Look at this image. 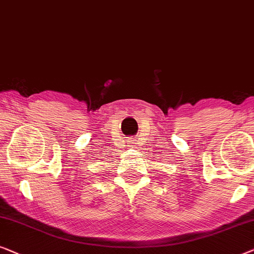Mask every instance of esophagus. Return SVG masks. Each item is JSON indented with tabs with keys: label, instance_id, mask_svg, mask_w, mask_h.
Instances as JSON below:
<instances>
[{
	"label": "esophagus",
	"instance_id": "1",
	"mask_svg": "<svg viewBox=\"0 0 254 254\" xmlns=\"http://www.w3.org/2000/svg\"><path fill=\"white\" fill-rule=\"evenodd\" d=\"M131 144H133V142H131ZM131 146H133V145H131Z\"/></svg>",
	"mask_w": 254,
	"mask_h": 254
}]
</instances>
